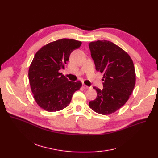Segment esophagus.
<instances>
[{
    "label": "esophagus",
    "mask_w": 158,
    "mask_h": 158,
    "mask_svg": "<svg viewBox=\"0 0 158 158\" xmlns=\"http://www.w3.org/2000/svg\"><path fill=\"white\" fill-rule=\"evenodd\" d=\"M82 87H83V88H84V89H88L89 88V87L87 86V85H85V84H83V85H82Z\"/></svg>",
    "instance_id": "obj_1"
}]
</instances>
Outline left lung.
<instances>
[{
    "instance_id": "left-lung-1",
    "label": "left lung",
    "mask_w": 158,
    "mask_h": 158,
    "mask_svg": "<svg viewBox=\"0 0 158 158\" xmlns=\"http://www.w3.org/2000/svg\"><path fill=\"white\" fill-rule=\"evenodd\" d=\"M96 69L103 73V89L94 87L97 97L89 106L98 114L108 115L118 110L129 100L136 84L132 60L123 49L107 40L89 44Z\"/></svg>"
}]
</instances>
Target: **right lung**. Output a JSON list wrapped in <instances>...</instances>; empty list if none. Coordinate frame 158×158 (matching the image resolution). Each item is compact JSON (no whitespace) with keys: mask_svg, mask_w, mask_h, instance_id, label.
Instances as JSON below:
<instances>
[{"mask_svg":"<svg viewBox=\"0 0 158 158\" xmlns=\"http://www.w3.org/2000/svg\"><path fill=\"white\" fill-rule=\"evenodd\" d=\"M81 42L62 39L41 48L29 66L28 76L34 99L41 108L56 112L69 106L73 94L81 87V82L69 81L60 70L65 69L71 52Z\"/></svg>","mask_w":158,"mask_h":158,"instance_id":"obj_1","label":"right lung"}]
</instances>
